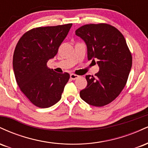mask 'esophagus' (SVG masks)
<instances>
[{
    "label": "esophagus",
    "mask_w": 148,
    "mask_h": 148,
    "mask_svg": "<svg viewBox=\"0 0 148 148\" xmlns=\"http://www.w3.org/2000/svg\"><path fill=\"white\" fill-rule=\"evenodd\" d=\"M79 77V75H76V74H70V79L72 80H75Z\"/></svg>",
    "instance_id": "34e87169"
}]
</instances>
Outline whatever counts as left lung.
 <instances>
[{"instance_id":"left-lung-1","label":"left lung","mask_w":148,"mask_h":148,"mask_svg":"<svg viewBox=\"0 0 148 148\" xmlns=\"http://www.w3.org/2000/svg\"><path fill=\"white\" fill-rule=\"evenodd\" d=\"M76 35L86 42L88 59L97 60L99 71L86 75L87 86L80 97L92 106H106L125 88L132 65V56L123 35L107 23H90L76 29Z\"/></svg>"}]
</instances>
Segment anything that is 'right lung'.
<instances>
[{
	"label": "right lung",
	"mask_w": 148,
	"mask_h": 148,
	"mask_svg": "<svg viewBox=\"0 0 148 148\" xmlns=\"http://www.w3.org/2000/svg\"><path fill=\"white\" fill-rule=\"evenodd\" d=\"M72 23L38 27L22 35L15 47L13 69L20 90L33 104L49 108L61 99L69 74L56 73L47 66L57 54Z\"/></svg>",
	"instance_id": "1"
}]
</instances>
